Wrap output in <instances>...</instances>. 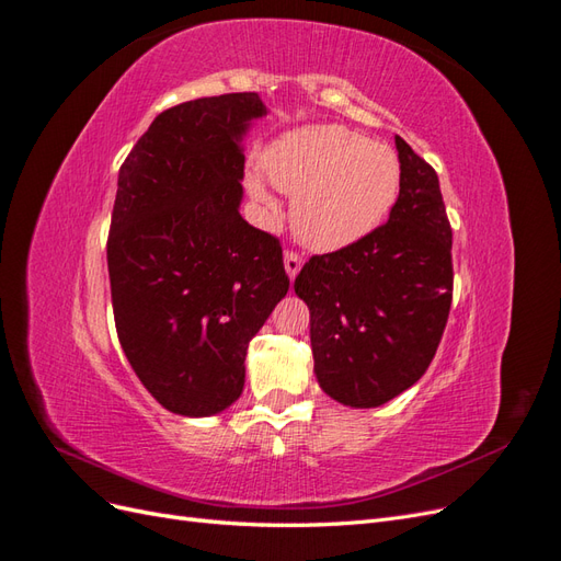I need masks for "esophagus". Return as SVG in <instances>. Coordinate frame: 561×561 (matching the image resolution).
I'll list each match as a JSON object with an SVG mask.
<instances>
[{"instance_id":"1","label":"esophagus","mask_w":561,"mask_h":561,"mask_svg":"<svg viewBox=\"0 0 561 561\" xmlns=\"http://www.w3.org/2000/svg\"><path fill=\"white\" fill-rule=\"evenodd\" d=\"M300 265H304V255H300L298 251H286L284 253V267H286V272H289L291 279L298 275Z\"/></svg>"}]
</instances>
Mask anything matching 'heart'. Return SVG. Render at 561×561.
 I'll use <instances>...</instances> for the list:
<instances>
[{
  "label": "heart",
  "mask_w": 561,
  "mask_h": 561,
  "mask_svg": "<svg viewBox=\"0 0 561 561\" xmlns=\"http://www.w3.org/2000/svg\"><path fill=\"white\" fill-rule=\"evenodd\" d=\"M277 190L294 194V229L310 249L336 251L383 222L400 190L398 153L343 125H310L279 137L263 153ZM251 196L277 218L265 180L249 175Z\"/></svg>",
  "instance_id": "obj_1"
}]
</instances>
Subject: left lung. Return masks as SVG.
<instances>
[{
  "label": "left lung",
  "instance_id": "left-lung-1",
  "mask_svg": "<svg viewBox=\"0 0 561 561\" xmlns=\"http://www.w3.org/2000/svg\"><path fill=\"white\" fill-rule=\"evenodd\" d=\"M400 192L389 222L296 277L310 308V346L322 391L377 408L420 381L453 304V227L436 170L396 137Z\"/></svg>",
  "mask_w": 561,
  "mask_h": 561
}]
</instances>
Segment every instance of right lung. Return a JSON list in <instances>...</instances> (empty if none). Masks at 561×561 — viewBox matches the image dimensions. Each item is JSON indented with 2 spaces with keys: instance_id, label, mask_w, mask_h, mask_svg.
<instances>
[{
  "instance_id": "1",
  "label": "right lung",
  "mask_w": 561,
  "mask_h": 561,
  "mask_svg": "<svg viewBox=\"0 0 561 561\" xmlns=\"http://www.w3.org/2000/svg\"><path fill=\"white\" fill-rule=\"evenodd\" d=\"M255 92L158 113L118 172L106 241L113 320L165 410L208 417L243 391L247 351L289 291L282 243L239 215Z\"/></svg>"
}]
</instances>
